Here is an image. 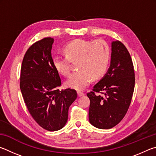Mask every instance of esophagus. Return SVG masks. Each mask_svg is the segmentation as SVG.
Listing matches in <instances>:
<instances>
[{
    "label": "esophagus",
    "instance_id": "34e87169",
    "mask_svg": "<svg viewBox=\"0 0 156 156\" xmlns=\"http://www.w3.org/2000/svg\"><path fill=\"white\" fill-rule=\"evenodd\" d=\"M77 95L78 97H81V96H83L84 93L82 92H77Z\"/></svg>",
    "mask_w": 156,
    "mask_h": 156
}]
</instances>
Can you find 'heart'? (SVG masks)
Wrapping results in <instances>:
<instances>
[{
    "label": "heart",
    "mask_w": 156,
    "mask_h": 156,
    "mask_svg": "<svg viewBox=\"0 0 156 156\" xmlns=\"http://www.w3.org/2000/svg\"><path fill=\"white\" fill-rule=\"evenodd\" d=\"M66 55H56L53 64L60 75L67 76L70 73V62H77L78 71L71 74L66 81L68 88L82 90L92 80L105 75L110 59V50L104 40L77 39L66 45Z\"/></svg>",
    "instance_id": "obj_1"
}]
</instances>
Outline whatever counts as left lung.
Wrapping results in <instances>:
<instances>
[{
	"label": "left lung",
	"mask_w": 156,
	"mask_h": 156,
	"mask_svg": "<svg viewBox=\"0 0 156 156\" xmlns=\"http://www.w3.org/2000/svg\"><path fill=\"white\" fill-rule=\"evenodd\" d=\"M134 86V70L129 51L120 41H113L110 66L92 91L87 94L90 100V122L103 129L119 124L129 109Z\"/></svg>",
	"instance_id": "obj_1"
}]
</instances>
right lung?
<instances>
[{"mask_svg": "<svg viewBox=\"0 0 156 156\" xmlns=\"http://www.w3.org/2000/svg\"><path fill=\"white\" fill-rule=\"evenodd\" d=\"M53 42V38L45 37L30 46L23 60L20 81L24 103L33 119L51 132L64 127L68 109L77 97L73 89L59 90L61 78L51 56Z\"/></svg>", "mask_w": 156, "mask_h": 156, "instance_id": "obj_1", "label": "right lung"}]
</instances>
